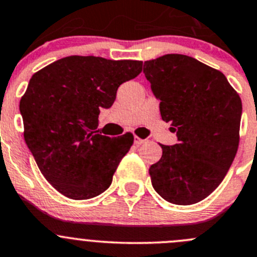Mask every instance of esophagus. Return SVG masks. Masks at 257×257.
<instances>
[{"mask_svg":"<svg viewBox=\"0 0 257 257\" xmlns=\"http://www.w3.org/2000/svg\"><path fill=\"white\" fill-rule=\"evenodd\" d=\"M147 142L146 140H142V138H140V137H134V143H136L137 146H141V145H145V143Z\"/></svg>","mask_w":257,"mask_h":257,"instance_id":"esophagus-1","label":"esophagus"}]
</instances>
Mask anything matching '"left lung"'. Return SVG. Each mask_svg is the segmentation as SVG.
<instances>
[{"mask_svg":"<svg viewBox=\"0 0 257 257\" xmlns=\"http://www.w3.org/2000/svg\"><path fill=\"white\" fill-rule=\"evenodd\" d=\"M143 72L179 141L160 145L161 160L150 167L152 186L172 204H195L218 188L233 162L241 97L222 72L184 54L146 61Z\"/></svg>","mask_w":257,"mask_h":257,"instance_id":"8db88e82","label":"left lung"}]
</instances>
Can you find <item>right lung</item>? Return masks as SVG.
Instances as JSON below:
<instances>
[{"label":"right lung","instance_id":"right-lung-1","mask_svg":"<svg viewBox=\"0 0 257 257\" xmlns=\"http://www.w3.org/2000/svg\"><path fill=\"white\" fill-rule=\"evenodd\" d=\"M141 61L71 56L30 78L20 100L24 138L43 176L62 195L85 200L110 186L134 137L97 134L100 109L142 72Z\"/></svg>","mask_w":257,"mask_h":257}]
</instances>
